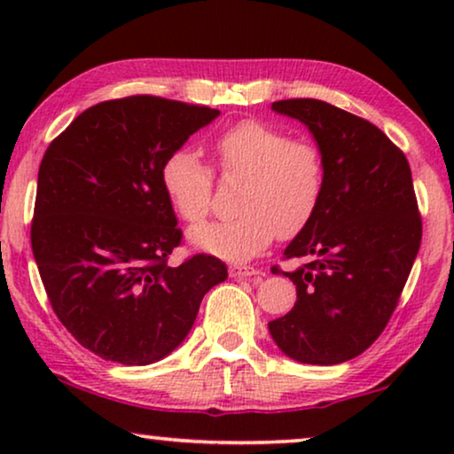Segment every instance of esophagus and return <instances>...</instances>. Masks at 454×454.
Here are the masks:
<instances>
[{
    "label": "esophagus",
    "instance_id": "34e87169",
    "mask_svg": "<svg viewBox=\"0 0 454 454\" xmlns=\"http://www.w3.org/2000/svg\"><path fill=\"white\" fill-rule=\"evenodd\" d=\"M229 277H233V278H247V277L260 278V277H262V272L252 269V266H231V269H229Z\"/></svg>",
    "mask_w": 454,
    "mask_h": 454
}]
</instances>
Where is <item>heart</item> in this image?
<instances>
[{"label": "heart", "instance_id": "heart-1", "mask_svg": "<svg viewBox=\"0 0 454 454\" xmlns=\"http://www.w3.org/2000/svg\"><path fill=\"white\" fill-rule=\"evenodd\" d=\"M221 171L246 177L238 219L215 221L190 231L196 250L229 262H246L278 235L300 233L325 192L320 148L291 138L281 128L241 121L215 140ZM160 185L185 223L196 225L213 208V171L190 148H177L160 165Z\"/></svg>", "mask_w": 454, "mask_h": 454}]
</instances>
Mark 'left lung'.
I'll use <instances>...</instances> for the list:
<instances>
[{"label": "left lung", "instance_id": "8db88e82", "mask_svg": "<svg viewBox=\"0 0 454 454\" xmlns=\"http://www.w3.org/2000/svg\"><path fill=\"white\" fill-rule=\"evenodd\" d=\"M301 121L325 160V192L285 258L297 301L269 322L285 356L333 365L364 353L393 316L421 244V219L409 163L374 123L318 98L272 103Z\"/></svg>", "mask_w": 454, "mask_h": 454}]
</instances>
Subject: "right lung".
I'll return each instance as SVG.
<instances>
[{
    "instance_id": "1",
    "label": "right lung",
    "mask_w": 454,
    "mask_h": 454,
    "mask_svg": "<svg viewBox=\"0 0 454 454\" xmlns=\"http://www.w3.org/2000/svg\"><path fill=\"white\" fill-rule=\"evenodd\" d=\"M219 111L136 95L80 114L39 167L33 254L53 312L98 357L146 365L182 345L219 258H167L182 229L160 165Z\"/></svg>"
}]
</instances>
